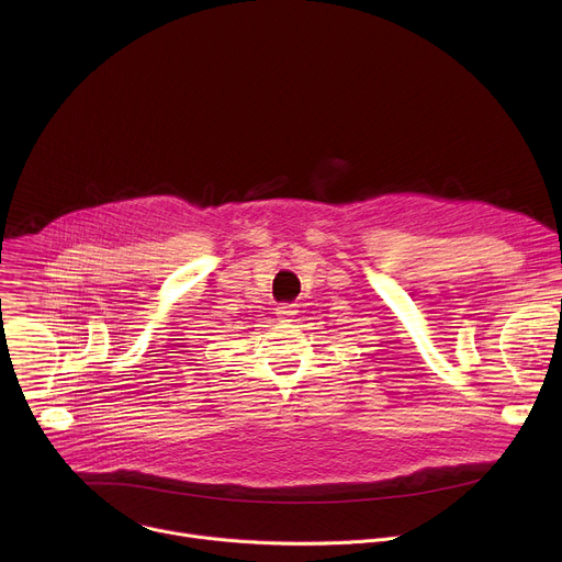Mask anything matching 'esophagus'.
<instances>
[{"instance_id": "esophagus-1", "label": "esophagus", "mask_w": 562, "mask_h": 562, "mask_svg": "<svg viewBox=\"0 0 562 562\" xmlns=\"http://www.w3.org/2000/svg\"><path fill=\"white\" fill-rule=\"evenodd\" d=\"M295 313H297V311H295V304H280V306L276 308V315H278L280 319H284V323H286V319H291Z\"/></svg>"}]
</instances>
